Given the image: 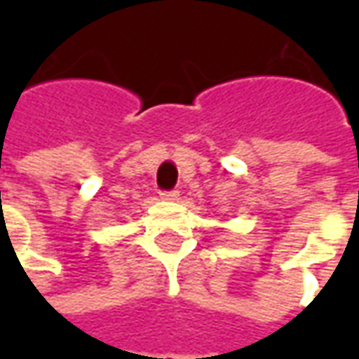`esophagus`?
I'll list each match as a JSON object with an SVG mask.
<instances>
[{
	"mask_svg": "<svg viewBox=\"0 0 359 359\" xmlns=\"http://www.w3.org/2000/svg\"><path fill=\"white\" fill-rule=\"evenodd\" d=\"M179 190H169V192H161V200H167V202H175L179 200Z\"/></svg>",
	"mask_w": 359,
	"mask_h": 359,
	"instance_id": "34e87169",
	"label": "esophagus"
}]
</instances>
